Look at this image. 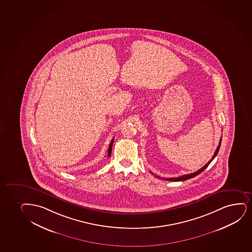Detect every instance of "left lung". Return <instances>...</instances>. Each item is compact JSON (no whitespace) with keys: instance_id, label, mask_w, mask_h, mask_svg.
<instances>
[{"instance_id":"8db88e82","label":"left lung","mask_w":252,"mask_h":252,"mask_svg":"<svg viewBox=\"0 0 252 252\" xmlns=\"http://www.w3.org/2000/svg\"><path fill=\"white\" fill-rule=\"evenodd\" d=\"M220 143H221V137H220V142H219V145H218V148H217V150H216V152H215L214 156H212V158H211V160H209L208 163L207 164H205L204 166H203L201 169H199L198 171H195V172H193V173H190V174H186L184 175V176H181L179 177H171V178H163L164 180L166 181H171V182H179V181H185L188 180V179H190V178H192V177H194L197 176V175H199V173H201L205 169L207 168L209 165H210V163H211L213 159H214L215 157L217 156V155L218 154V151H219V149H220ZM153 175L154 173L151 172ZM157 177V176H156Z\"/></svg>"}]
</instances>
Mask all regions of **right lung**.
I'll return each instance as SVG.
<instances>
[{
	"label": "right lung",
	"instance_id": "add662e5",
	"mask_svg": "<svg viewBox=\"0 0 252 252\" xmlns=\"http://www.w3.org/2000/svg\"><path fill=\"white\" fill-rule=\"evenodd\" d=\"M114 139L115 138H113L112 141H111V143H110V144H109V149H108V156H111V151H112V146H113V143H114Z\"/></svg>",
	"mask_w": 252,
	"mask_h": 252
}]
</instances>
